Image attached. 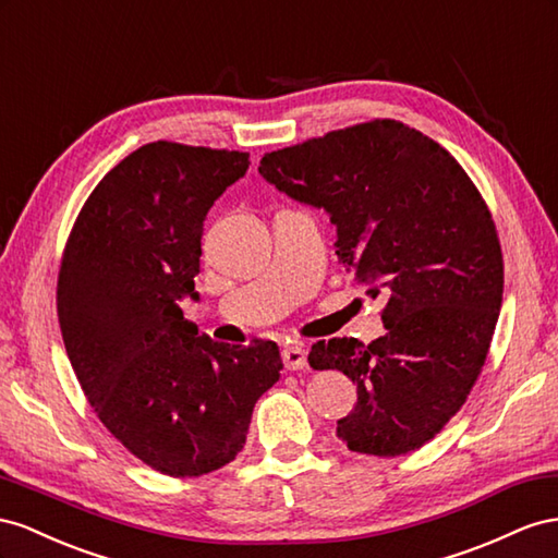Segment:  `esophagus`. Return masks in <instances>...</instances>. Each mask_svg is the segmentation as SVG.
I'll list each match as a JSON object with an SVG mask.
<instances>
[{"label": "esophagus", "instance_id": "esophagus-1", "mask_svg": "<svg viewBox=\"0 0 558 558\" xmlns=\"http://www.w3.org/2000/svg\"><path fill=\"white\" fill-rule=\"evenodd\" d=\"M282 362H284V367H288L290 372L304 369L306 364H308V353H306V348H304V345H299V343L288 345V348L282 350Z\"/></svg>", "mask_w": 558, "mask_h": 558}]
</instances>
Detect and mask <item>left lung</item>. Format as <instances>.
<instances>
[{
	"label": "left lung",
	"mask_w": 558,
	"mask_h": 558,
	"mask_svg": "<svg viewBox=\"0 0 558 558\" xmlns=\"http://www.w3.org/2000/svg\"><path fill=\"white\" fill-rule=\"evenodd\" d=\"M259 174L325 208L341 264L369 296L388 299L384 337L311 348L313 369L357 386L339 437L380 458L421 449L465 404L502 304V250L480 189L447 149L395 119L268 151Z\"/></svg>",
	"instance_id": "8db88e82"
}]
</instances>
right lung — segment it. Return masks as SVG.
I'll list each match as a JSON object with an SVG mask.
<instances>
[{
	"label": "right lung",
	"instance_id": "right-lung-1",
	"mask_svg": "<svg viewBox=\"0 0 558 558\" xmlns=\"http://www.w3.org/2000/svg\"><path fill=\"white\" fill-rule=\"evenodd\" d=\"M250 154L158 140L90 191L58 270V323L102 425L142 463L201 476L243 451L252 409L278 384L274 341L217 343L184 320L198 299L203 219Z\"/></svg>",
	"mask_w": 558,
	"mask_h": 558
}]
</instances>
